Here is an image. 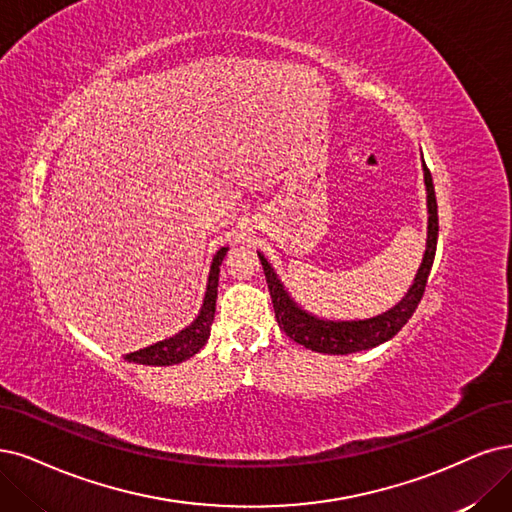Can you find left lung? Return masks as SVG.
Masks as SVG:
<instances>
[{
	"instance_id": "obj_1",
	"label": "left lung",
	"mask_w": 512,
	"mask_h": 512,
	"mask_svg": "<svg viewBox=\"0 0 512 512\" xmlns=\"http://www.w3.org/2000/svg\"><path fill=\"white\" fill-rule=\"evenodd\" d=\"M424 181H426V192H428L430 217H428V240H426V253L422 259V266L418 274H415V280L411 289L407 291V295L394 308H390L380 316L367 318V320H339V323H333V320H320L308 314L289 297L285 287L280 285V280L274 274L268 259L259 253L263 274H266V280H268L278 327L285 331L293 342L323 354H352V352L369 350L388 342L390 337H394L407 325V320L413 316L415 308H418L422 295L426 291V282L434 261V253H437V238H439L437 198H434L432 175L426 164H424Z\"/></svg>"
}]
</instances>
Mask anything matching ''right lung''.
Masks as SVG:
<instances>
[{
  "label": "right lung",
  "mask_w": 512,
  "mask_h": 512,
  "mask_svg": "<svg viewBox=\"0 0 512 512\" xmlns=\"http://www.w3.org/2000/svg\"><path fill=\"white\" fill-rule=\"evenodd\" d=\"M227 249L217 251L213 263H211V274H208V285L204 304L192 325L177 333L175 337H168L164 342H158L149 348H143L139 352H130L124 358L128 363H139V365H177L181 361H187L189 356L200 352V348L206 344L208 335H211V325L215 318V301H217V285H219V266L225 257Z\"/></svg>",
  "instance_id": "right-lung-1"
}]
</instances>
